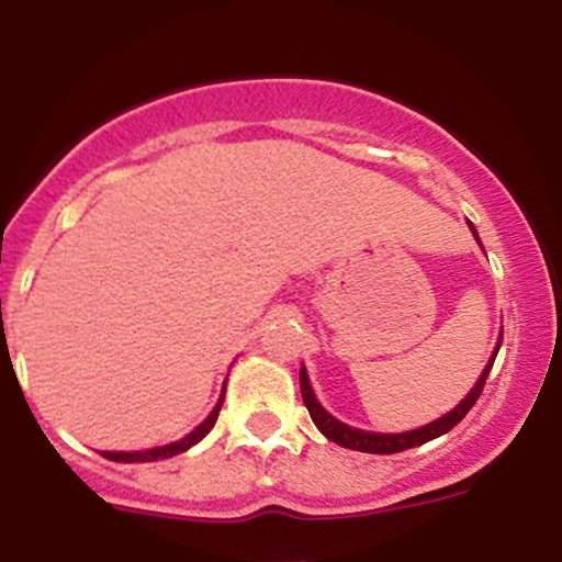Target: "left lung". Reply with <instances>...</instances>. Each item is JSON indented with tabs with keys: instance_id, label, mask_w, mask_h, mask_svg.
<instances>
[{
	"instance_id": "left-lung-1",
	"label": "left lung",
	"mask_w": 562,
	"mask_h": 562,
	"mask_svg": "<svg viewBox=\"0 0 562 562\" xmlns=\"http://www.w3.org/2000/svg\"><path fill=\"white\" fill-rule=\"evenodd\" d=\"M470 229H473V224H470ZM473 235H475V229H473ZM475 240H479V235H475ZM499 344H502V338H499ZM499 344H496L494 357L488 359L486 370H483V375L479 378V383H475V389L470 391L468 396L462 398V402L449 412V415L438 417L436 423L423 425V428H417V430H406V434H370V430L348 428V425H344L340 420H335L333 415H327V412L322 409L317 398H314L312 385H308L306 370H301V396H303V404H306V409H308V415H312L314 425H317V428L327 438H330V441L340 443V447L357 449V451H370V454H396V451L420 447V443L430 441V438L443 436V434H447V430L454 428V425L468 415L470 406L479 402L483 385H486L488 370H492V364H494V359H496V351H499Z\"/></svg>"
}]
</instances>
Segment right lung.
Masks as SVG:
<instances>
[{
  "label": "right lung",
  "mask_w": 562,
  "mask_h": 562,
  "mask_svg": "<svg viewBox=\"0 0 562 562\" xmlns=\"http://www.w3.org/2000/svg\"><path fill=\"white\" fill-rule=\"evenodd\" d=\"M222 404H224V391H222V398H218V404L214 406V412H211V415L205 417V420L200 423L190 436H184L182 441H173V443H169V447H158V449H147V451H102V457H108V460H113V462L169 460V457L179 454V451H187L190 447H195L200 438H205V434H209V430L214 428V423H216V417H218V409H222Z\"/></svg>",
  "instance_id": "add662e5"
}]
</instances>
